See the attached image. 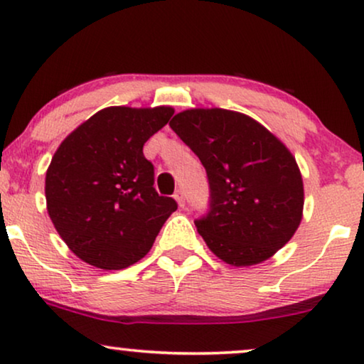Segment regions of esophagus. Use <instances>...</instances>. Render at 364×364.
I'll use <instances>...</instances> for the list:
<instances>
[{"label": "esophagus", "instance_id": "34e87169", "mask_svg": "<svg viewBox=\"0 0 364 364\" xmlns=\"http://www.w3.org/2000/svg\"><path fill=\"white\" fill-rule=\"evenodd\" d=\"M173 198H176L177 203H178V205H181V207L186 205V196H183L182 188H178V191L176 192V196H173Z\"/></svg>", "mask_w": 364, "mask_h": 364}]
</instances>
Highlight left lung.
I'll list each match as a JSON object with an SVG mask.
<instances>
[{
	"label": "left lung",
	"instance_id": "obj_1",
	"mask_svg": "<svg viewBox=\"0 0 364 364\" xmlns=\"http://www.w3.org/2000/svg\"><path fill=\"white\" fill-rule=\"evenodd\" d=\"M205 167L210 207L196 227L228 265L268 260L295 235L303 178L291 152L255 119L227 109H187L168 122Z\"/></svg>",
	"mask_w": 364,
	"mask_h": 364
}]
</instances>
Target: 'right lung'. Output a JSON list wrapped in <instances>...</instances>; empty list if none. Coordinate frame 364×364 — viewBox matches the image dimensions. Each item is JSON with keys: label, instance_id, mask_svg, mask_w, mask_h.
<instances>
[{"label": "right lung", "instance_id": "obj_1", "mask_svg": "<svg viewBox=\"0 0 364 364\" xmlns=\"http://www.w3.org/2000/svg\"><path fill=\"white\" fill-rule=\"evenodd\" d=\"M171 106H112L69 134L46 172V205L74 255L121 270L147 255L177 202L154 188L144 144L172 117Z\"/></svg>", "mask_w": 364, "mask_h": 364}]
</instances>
